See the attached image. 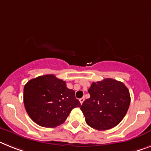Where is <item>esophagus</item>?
<instances>
[{"mask_svg":"<svg viewBox=\"0 0 151 151\" xmlns=\"http://www.w3.org/2000/svg\"><path fill=\"white\" fill-rule=\"evenodd\" d=\"M79 101H80V103H81V104H83V101H84V98H83V97H82V98H81Z\"/></svg>","mask_w":151,"mask_h":151,"instance_id":"34e87169","label":"esophagus"}]
</instances>
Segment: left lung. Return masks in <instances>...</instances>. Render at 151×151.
Returning a JSON list of instances; mask_svg holds the SVG:
<instances>
[{"mask_svg": "<svg viewBox=\"0 0 151 151\" xmlns=\"http://www.w3.org/2000/svg\"><path fill=\"white\" fill-rule=\"evenodd\" d=\"M88 93L91 97L83 101L81 110L90 127L106 130L122 121L130 103L129 91L122 82L111 78L93 82Z\"/></svg>", "mask_w": 151, "mask_h": 151, "instance_id": "1", "label": "left lung"}]
</instances>
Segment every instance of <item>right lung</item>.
<instances>
[{
    "label": "right lung",
    "mask_w": 151,
    "mask_h": 151,
    "mask_svg": "<svg viewBox=\"0 0 151 151\" xmlns=\"http://www.w3.org/2000/svg\"><path fill=\"white\" fill-rule=\"evenodd\" d=\"M68 89L66 82L54 74L31 79L24 88V104L27 113L37 124L56 127L62 124L70 111L81 103Z\"/></svg>",
    "instance_id": "right-lung-1"
}]
</instances>
